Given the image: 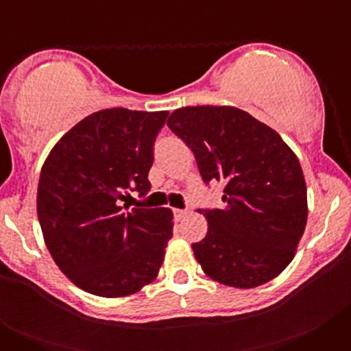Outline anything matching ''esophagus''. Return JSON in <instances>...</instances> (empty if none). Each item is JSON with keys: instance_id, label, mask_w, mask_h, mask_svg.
Masks as SVG:
<instances>
[{"instance_id": "obj_1", "label": "esophagus", "mask_w": 351, "mask_h": 351, "mask_svg": "<svg viewBox=\"0 0 351 351\" xmlns=\"http://www.w3.org/2000/svg\"><path fill=\"white\" fill-rule=\"evenodd\" d=\"M173 214H176V218L178 219H182L188 214V210L186 209H173Z\"/></svg>"}]
</instances>
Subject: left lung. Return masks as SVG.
I'll return each mask as SVG.
<instances>
[{"instance_id": "1", "label": "left lung", "mask_w": 351, "mask_h": 351, "mask_svg": "<svg viewBox=\"0 0 351 351\" xmlns=\"http://www.w3.org/2000/svg\"><path fill=\"white\" fill-rule=\"evenodd\" d=\"M169 128L193 151L204 182H221L223 209H206L195 243L210 280L255 288L287 269L308 221V191L295 153L280 133L235 107L173 110Z\"/></svg>"}]
</instances>
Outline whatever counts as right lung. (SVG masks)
Listing matches in <instances>:
<instances>
[{
  "label": "right lung",
  "instance_id": "1",
  "mask_svg": "<svg viewBox=\"0 0 351 351\" xmlns=\"http://www.w3.org/2000/svg\"><path fill=\"white\" fill-rule=\"evenodd\" d=\"M167 116L98 110L64 133L43 163L36 195L43 239L61 272L93 295H132L163 263L172 210L123 213L119 202L151 188L153 145Z\"/></svg>",
  "mask_w": 351,
  "mask_h": 351
}]
</instances>
